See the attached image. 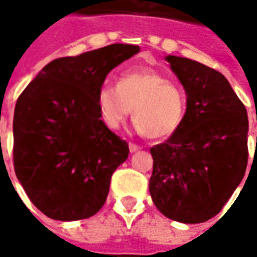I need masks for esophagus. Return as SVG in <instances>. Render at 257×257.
Returning a JSON list of instances; mask_svg holds the SVG:
<instances>
[{
	"mask_svg": "<svg viewBox=\"0 0 257 257\" xmlns=\"http://www.w3.org/2000/svg\"><path fill=\"white\" fill-rule=\"evenodd\" d=\"M128 149H130V152L132 153H134V152H137V150H140V146L136 143H130L128 144Z\"/></svg>",
	"mask_w": 257,
	"mask_h": 257,
	"instance_id": "obj_1",
	"label": "esophagus"
}]
</instances>
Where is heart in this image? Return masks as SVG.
<instances>
[{"mask_svg":"<svg viewBox=\"0 0 257 257\" xmlns=\"http://www.w3.org/2000/svg\"><path fill=\"white\" fill-rule=\"evenodd\" d=\"M101 123L117 130L133 111L134 127L150 139H164L182 127L187 100L182 87L153 68H134L120 75L117 85L103 84L97 91Z\"/></svg>","mask_w":257,"mask_h":257,"instance_id":"heart-1","label":"heart"}]
</instances>
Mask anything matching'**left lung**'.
I'll list each match as a JSON object with an SVG mask.
<instances>
[{"mask_svg": "<svg viewBox=\"0 0 257 257\" xmlns=\"http://www.w3.org/2000/svg\"><path fill=\"white\" fill-rule=\"evenodd\" d=\"M187 95L182 127L152 147L149 189L156 207L182 223H203L223 209L247 167V111L226 77L167 55Z\"/></svg>", "mask_w": 257, "mask_h": 257, "instance_id": "1", "label": "left lung"}]
</instances>
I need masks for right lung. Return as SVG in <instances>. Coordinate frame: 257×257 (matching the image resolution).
Returning <instances> with one entry per match:
<instances>
[{
	"label": "right lung",
	"mask_w": 257,
	"mask_h": 257,
	"mask_svg": "<svg viewBox=\"0 0 257 257\" xmlns=\"http://www.w3.org/2000/svg\"><path fill=\"white\" fill-rule=\"evenodd\" d=\"M139 51L137 45L111 44L57 58L18 97L14 170L45 216L71 222L103 207L114 170L128 157V144L101 123L97 91L114 67Z\"/></svg>",
	"instance_id": "obj_1"
}]
</instances>
